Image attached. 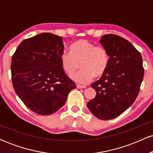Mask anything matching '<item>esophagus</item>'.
I'll list each match as a JSON object with an SVG mask.
<instances>
[{"label": "esophagus", "instance_id": "1", "mask_svg": "<svg viewBox=\"0 0 153 153\" xmlns=\"http://www.w3.org/2000/svg\"><path fill=\"white\" fill-rule=\"evenodd\" d=\"M76 86L78 88H86L85 85H79V84H77Z\"/></svg>", "mask_w": 153, "mask_h": 153}]
</instances>
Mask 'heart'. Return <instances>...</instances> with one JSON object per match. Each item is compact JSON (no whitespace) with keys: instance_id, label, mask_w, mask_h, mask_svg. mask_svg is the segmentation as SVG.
<instances>
[{"instance_id":"obj_1","label":"heart","mask_w":153,"mask_h":153,"mask_svg":"<svg viewBox=\"0 0 153 153\" xmlns=\"http://www.w3.org/2000/svg\"><path fill=\"white\" fill-rule=\"evenodd\" d=\"M70 52H63L59 56L61 66L67 74L71 75L80 65L82 70L71 75L75 82L88 83L95 76L104 74L109 64L110 57L106 48L85 39H79L71 45Z\"/></svg>"}]
</instances>
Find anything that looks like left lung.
Segmentation results:
<instances>
[{
    "instance_id": "1",
    "label": "left lung",
    "mask_w": 153,
    "mask_h": 153,
    "mask_svg": "<svg viewBox=\"0 0 153 153\" xmlns=\"http://www.w3.org/2000/svg\"><path fill=\"white\" fill-rule=\"evenodd\" d=\"M100 43L108 51L109 64L101 78L91 84L96 95L87 106L96 118L109 120L122 114L137 97L144 77L143 58L118 35H103Z\"/></svg>"
}]
</instances>
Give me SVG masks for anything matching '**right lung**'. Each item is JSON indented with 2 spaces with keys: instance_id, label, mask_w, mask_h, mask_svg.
Listing matches in <instances>:
<instances>
[{
  "instance_id": "obj_1",
  "label": "right lung",
  "mask_w": 153,
  "mask_h": 153,
  "mask_svg": "<svg viewBox=\"0 0 153 153\" xmlns=\"http://www.w3.org/2000/svg\"><path fill=\"white\" fill-rule=\"evenodd\" d=\"M62 39L42 33L26 39L17 47L11 59L13 88L23 103L39 115L54 114L76 88L61 66Z\"/></svg>"
}]
</instances>
